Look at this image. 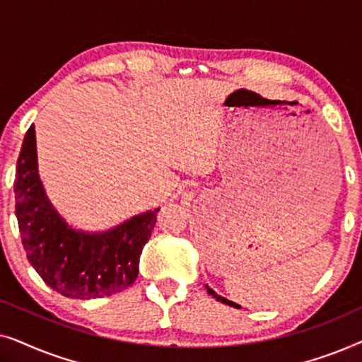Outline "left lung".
<instances>
[{
  "mask_svg": "<svg viewBox=\"0 0 362 362\" xmlns=\"http://www.w3.org/2000/svg\"><path fill=\"white\" fill-rule=\"evenodd\" d=\"M207 293H209V295H212V298H216L217 301H222V303H226V305H230V306H237V308H239V305H235V303H234V301H229V300H227V298H224V296L217 295L214 290L207 288Z\"/></svg>",
  "mask_w": 362,
  "mask_h": 362,
  "instance_id": "left-lung-1",
  "label": "left lung"
}]
</instances>
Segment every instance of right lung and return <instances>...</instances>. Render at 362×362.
<instances>
[{
    "instance_id": "right-lung-1",
    "label": "right lung",
    "mask_w": 362,
    "mask_h": 362,
    "mask_svg": "<svg viewBox=\"0 0 362 362\" xmlns=\"http://www.w3.org/2000/svg\"><path fill=\"white\" fill-rule=\"evenodd\" d=\"M16 217L29 264L57 293L92 300L120 293L135 284L143 247L160 209L132 217L103 234L69 227L49 202L37 175L36 132L24 136L14 177Z\"/></svg>"
}]
</instances>
